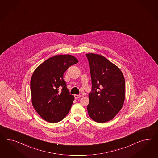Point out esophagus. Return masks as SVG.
<instances>
[{
  "label": "esophagus",
  "mask_w": 158,
  "mask_h": 158,
  "mask_svg": "<svg viewBox=\"0 0 158 158\" xmlns=\"http://www.w3.org/2000/svg\"><path fill=\"white\" fill-rule=\"evenodd\" d=\"M81 95H74V97L75 99H78V98L81 97Z\"/></svg>",
  "instance_id": "34e87169"
}]
</instances>
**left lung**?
Listing matches in <instances>:
<instances>
[{
    "label": "left lung",
    "mask_w": 158,
    "mask_h": 158,
    "mask_svg": "<svg viewBox=\"0 0 158 158\" xmlns=\"http://www.w3.org/2000/svg\"><path fill=\"white\" fill-rule=\"evenodd\" d=\"M90 64L92 90L87 111L91 119L103 123L113 119L123 106L125 79L121 71L105 57L86 54Z\"/></svg>",
    "instance_id": "8db88e82"
}]
</instances>
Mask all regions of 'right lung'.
<instances>
[{
	"label": "right lung",
	"instance_id": "obj_1",
	"mask_svg": "<svg viewBox=\"0 0 158 158\" xmlns=\"http://www.w3.org/2000/svg\"><path fill=\"white\" fill-rule=\"evenodd\" d=\"M78 63L72 55H56L35 69L30 81L31 102L40 117L49 123L59 122L67 115L74 100L63 79L64 73Z\"/></svg>",
	"mask_w": 158,
	"mask_h": 158
}]
</instances>
